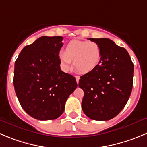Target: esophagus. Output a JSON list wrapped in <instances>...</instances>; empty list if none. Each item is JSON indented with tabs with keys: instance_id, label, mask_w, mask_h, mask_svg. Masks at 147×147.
<instances>
[{
	"instance_id": "1",
	"label": "esophagus",
	"mask_w": 147,
	"mask_h": 147,
	"mask_svg": "<svg viewBox=\"0 0 147 147\" xmlns=\"http://www.w3.org/2000/svg\"><path fill=\"white\" fill-rule=\"evenodd\" d=\"M75 78H76V82H77V83H79V79H80V77H79V76H75Z\"/></svg>"
}]
</instances>
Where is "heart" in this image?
Listing matches in <instances>:
<instances>
[{
    "instance_id": "b5f03b06",
    "label": "heart",
    "mask_w": 147,
    "mask_h": 147,
    "mask_svg": "<svg viewBox=\"0 0 147 147\" xmlns=\"http://www.w3.org/2000/svg\"><path fill=\"white\" fill-rule=\"evenodd\" d=\"M101 47L98 43L92 41L74 40L65 46V52L59 53V58L64 71H67L72 64L76 70L82 74L94 71L102 61Z\"/></svg>"
}]
</instances>
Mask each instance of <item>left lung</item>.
<instances>
[{"instance_id":"obj_1","label":"left lung","mask_w":147,"mask_h":147,"mask_svg":"<svg viewBox=\"0 0 147 147\" xmlns=\"http://www.w3.org/2000/svg\"><path fill=\"white\" fill-rule=\"evenodd\" d=\"M89 40L100 45L102 57L95 69L79 79L84 92L82 110L91 119L108 121L119 114L129 99L134 64L127 50L110 39Z\"/></svg>"}]
</instances>
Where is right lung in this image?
<instances>
[{"instance_id": "right-lung-1", "label": "right lung", "mask_w": 147, "mask_h": 147, "mask_svg": "<svg viewBox=\"0 0 147 147\" xmlns=\"http://www.w3.org/2000/svg\"><path fill=\"white\" fill-rule=\"evenodd\" d=\"M63 37H41L22 49L15 62L13 86L19 103L40 121L58 118L77 87L75 77L61 71L59 53Z\"/></svg>"}]
</instances>
